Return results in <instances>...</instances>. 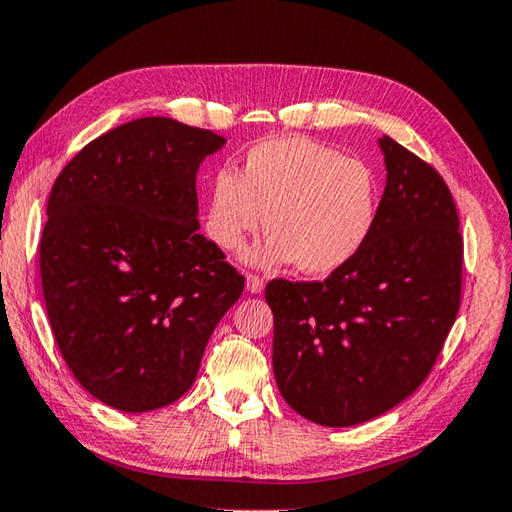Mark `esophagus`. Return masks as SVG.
<instances>
[{
    "instance_id": "esophagus-1",
    "label": "esophagus",
    "mask_w": 512,
    "mask_h": 512,
    "mask_svg": "<svg viewBox=\"0 0 512 512\" xmlns=\"http://www.w3.org/2000/svg\"><path fill=\"white\" fill-rule=\"evenodd\" d=\"M246 288H248V291L253 293V295H259V293L264 291V280H262V277H259V275L248 273V275H246Z\"/></svg>"
}]
</instances>
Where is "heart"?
Listing matches in <instances>:
<instances>
[{"label": "heart", "instance_id": "1", "mask_svg": "<svg viewBox=\"0 0 512 512\" xmlns=\"http://www.w3.org/2000/svg\"><path fill=\"white\" fill-rule=\"evenodd\" d=\"M376 217L378 181L365 161L288 136L255 145L241 174H215L206 235L221 250H237L266 221L271 235L248 250L246 262H297L304 273L329 275L367 244Z\"/></svg>", "mask_w": 512, "mask_h": 512}]
</instances>
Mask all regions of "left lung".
<instances>
[{"mask_svg": "<svg viewBox=\"0 0 512 512\" xmlns=\"http://www.w3.org/2000/svg\"><path fill=\"white\" fill-rule=\"evenodd\" d=\"M374 230L324 282L273 280V371L293 410L327 427L371 421L423 383L461 302L463 241L441 174L389 136Z\"/></svg>", "mask_w": 512, "mask_h": 512, "instance_id": "8db88e82", "label": "left lung"}]
</instances>
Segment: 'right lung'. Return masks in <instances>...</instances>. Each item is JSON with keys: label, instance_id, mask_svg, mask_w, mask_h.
Wrapping results in <instances>:
<instances>
[{"label": "right lung", "instance_id": "obj_1", "mask_svg": "<svg viewBox=\"0 0 512 512\" xmlns=\"http://www.w3.org/2000/svg\"><path fill=\"white\" fill-rule=\"evenodd\" d=\"M226 138L150 116L98 136L53 183L40 273L78 383L120 412L188 392L244 277L199 235L197 172Z\"/></svg>", "mask_w": 512, "mask_h": 512}]
</instances>
